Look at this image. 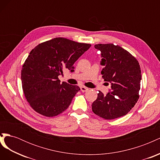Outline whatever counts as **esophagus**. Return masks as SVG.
Segmentation results:
<instances>
[{
  "mask_svg": "<svg viewBox=\"0 0 160 160\" xmlns=\"http://www.w3.org/2000/svg\"><path fill=\"white\" fill-rule=\"evenodd\" d=\"M88 90H89V88H86V87H81V91L82 92H85Z\"/></svg>",
  "mask_w": 160,
  "mask_h": 160,
  "instance_id": "34e87169",
  "label": "esophagus"
}]
</instances>
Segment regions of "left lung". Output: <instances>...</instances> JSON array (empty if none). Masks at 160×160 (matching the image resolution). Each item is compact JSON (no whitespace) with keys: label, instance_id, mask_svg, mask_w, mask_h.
Returning a JSON list of instances; mask_svg holds the SVG:
<instances>
[{"label":"left lung","instance_id":"8db88e82","mask_svg":"<svg viewBox=\"0 0 160 160\" xmlns=\"http://www.w3.org/2000/svg\"><path fill=\"white\" fill-rule=\"evenodd\" d=\"M101 51V71L105 81L111 85L106 95L99 91L98 98L92 103V111L105 119H113L125 115L139 99L141 69L138 60L119 45L97 44Z\"/></svg>","mask_w":160,"mask_h":160}]
</instances>
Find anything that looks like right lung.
I'll return each instance as SVG.
<instances>
[{"mask_svg": "<svg viewBox=\"0 0 160 160\" xmlns=\"http://www.w3.org/2000/svg\"><path fill=\"white\" fill-rule=\"evenodd\" d=\"M91 44L57 37L38 44L30 52L21 70L22 90L36 112L54 117L63 112L80 90L59 79L62 69L73 71V64Z\"/></svg>", "mask_w": 160, "mask_h": 160, "instance_id": "right-lung-1", "label": "right lung"}]
</instances>
